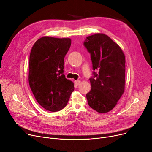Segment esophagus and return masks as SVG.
Listing matches in <instances>:
<instances>
[{"instance_id": "34e87169", "label": "esophagus", "mask_w": 152, "mask_h": 152, "mask_svg": "<svg viewBox=\"0 0 152 152\" xmlns=\"http://www.w3.org/2000/svg\"><path fill=\"white\" fill-rule=\"evenodd\" d=\"M74 83H75V85L77 86H79L80 84L81 83V81H80V80H75Z\"/></svg>"}]
</instances>
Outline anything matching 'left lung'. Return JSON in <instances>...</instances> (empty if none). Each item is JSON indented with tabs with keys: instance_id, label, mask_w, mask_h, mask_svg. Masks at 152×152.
<instances>
[{
	"instance_id": "1",
	"label": "left lung",
	"mask_w": 152,
	"mask_h": 152,
	"mask_svg": "<svg viewBox=\"0 0 152 152\" xmlns=\"http://www.w3.org/2000/svg\"><path fill=\"white\" fill-rule=\"evenodd\" d=\"M91 54L94 77L89 79L90 92L86 94L89 107L100 113L115 107L125 89L126 59L119 45L104 34L87 37L84 43Z\"/></svg>"
}]
</instances>
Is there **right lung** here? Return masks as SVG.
I'll return each mask as SVG.
<instances>
[{"label": "right lung", "mask_w": 152, "mask_h": 152, "mask_svg": "<svg viewBox=\"0 0 152 152\" xmlns=\"http://www.w3.org/2000/svg\"><path fill=\"white\" fill-rule=\"evenodd\" d=\"M70 38L44 36L35 42L30 55L28 81L41 107L50 112L65 108L74 84L63 74L64 58L70 48Z\"/></svg>", "instance_id": "1"}]
</instances>
